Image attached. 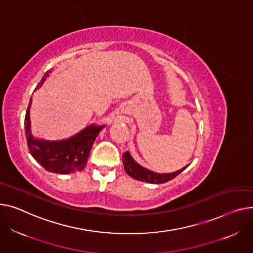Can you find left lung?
Returning <instances> with one entry per match:
<instances>
[{"label":"left lung","instance_id":"8db88e82","mask_svg":"<svg viewBox=\"0 0 253 253\" xmlns=\"http://www.w3.org/2000/svg\"><path fill=\"white\" fill-rule=\"evenodd\" d=\"M123 162H124V167H125V170L126 172L131 176L132 179H136L138 181H142V182H146V183H152V184H163L167 183L174 177L180 174L187 167L183 168L180 170H176L174 172H170V173H157L154 171H151L149 169H147L143 167H141L140 165L133 160L131 158V156L129 155L128 152H125L123 154Z\"/></svg>","mask_w":253,"mask_h":253}]
</instances>
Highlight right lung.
Masks as SVG:
<instances>
[{
    "label": "right lung",
    "instance_id": "right-lung-1",
    "mask_svg": "<svg viewBox=\"0 0 253 253\" xmlns=\"http://www.w3.org/2000/svg\"><path fill=\"white\" fill-rule=\"evenodd\" d=\"M51 71H47L37 87H40ZM32 101V99H31ZM29 107L25 113L24 126L28 150L40 165L50 172L70 173L82 170L87 162L92 146L104 126H90L67 140L46 141L34 138L31 133Z\"/></svg>",
    "mask_w": 253,
    "mask_h": 253
}]
</instances>
